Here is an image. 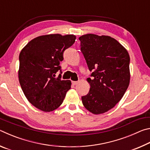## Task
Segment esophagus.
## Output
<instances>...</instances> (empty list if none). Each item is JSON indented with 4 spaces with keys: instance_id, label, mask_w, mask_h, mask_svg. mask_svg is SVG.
Masks as SVG:
<instances>
[{
    "instance_id": "1",
    "label": "esophagus",
    "mask_w": 150,
    "mask_h": 150,
    "mask_svg": "<svg viewBox=\"0 0 150 150\" xmlns=\"http://www.w3.org/2000/svg\"><path fill=\"white\" fill-rule=\"evenodd\" d=\"M78 83H79V81H72V85H77Z\"/></svg>"
}]
</instances>
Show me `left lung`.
Here are the masks:
<instances>
[{"label":"left lung","instance_id":"8db88e82","mask_svg":"<svg viewBox=\"0 0 150 150\" xmlns=\"http://www.w3.org/2000/svg\"><path fill=\"white\" fill-rule=\"evenodd\" d=\"M81 50L92 71L91 88L81 97L94 115L105 113L122 98L130 83V56L117 40L108 35L88 34L79 37Z\"/></svg>","mask_w":150,"mask_h":150}]
</instances>
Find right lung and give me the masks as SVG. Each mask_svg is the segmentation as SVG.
<instances>
[{
	"instance_id": "1",
	"label": "right lung",
	"mask_w": 150,
	"mask_h": 150,
	"mask_svg": "<svg viewBox=\"0 0 150 150\" xmlns=\"http://www.w3.org/2000/svg\"><path fill=\"white\" fill-rule=\"evenodd\" d=\"M75 39V35L71 34L41 35L28 43L20 52V86L29 102L40 110H55L71 88V81L61 79L59 64L64 51L74 44ZM59 70L61 73L55 78Z\"/></svg>"
}]
</instances>
